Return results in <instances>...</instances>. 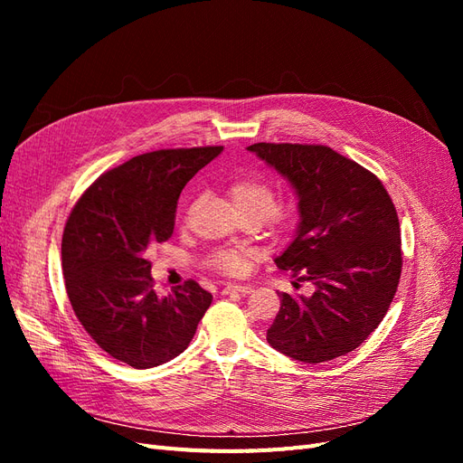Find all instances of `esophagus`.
Here are the masks:
<instances>
[{"label": "esophagus", "mask_w": 463, "mask_h": 463, "mask_svg": "<svg viewBox=\"0 0 463 463\" xmlns=\"http://www.w3.org/2000/svg\"><path fill=\"white\" fill-rule=\"evenodd\" d=\"M250 291H253V286H241V284H228L222 289L223 296H230V293H241V296H247Z\"/></svg>", "instance_id": "esophagus-1"}]
</instances>
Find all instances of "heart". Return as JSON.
<instances>
[{
    "label": "heart",
    "mask_w": 463,
    "mask_h": 463,
    "mask_svg": "<svg viewBox=\"0 0 463 463\" xmlns=\"http://www.w3.org/2000/svg\"><path fill=\"white\" fill-rule=\"evenodd\" d=\"M230 197L233 201L237 214H255L260 220L270 216L276 222L284 218V214L279 213L278 208H274L276 191L272 184L260 175H249V177L233 181L230 185ZM249 262H250V253L247 249L218 250V253L210 257V264H213L216 270L230 276L243 274L247 270Z\"/></svg>",
    "instance_id": "b5f03b06"
}]
</instances>
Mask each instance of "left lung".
I'll use <instances>...</instances> for the list:
<instances>
[{"mask_svg":"<svg viewBox=\"0 0 463 463\" xmlns=\"http://www.w3.org/2000/svg\"><path fill=\"white\" fill-rule=\"evenodd\" d=\"M282 174L299 199V226L276 266L311 298L279 293L269 344L303 363L354 352L381 325L402 274L400 222L374 174L322 145L247 146Z\"/></svg>","mask_w":463,"mask_h":463,"instance_id":"8db88e82","label":"left lung"}]
</instances>
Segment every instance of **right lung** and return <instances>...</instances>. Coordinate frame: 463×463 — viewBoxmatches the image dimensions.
Wrapping results in <instances>:
<instances>
[{
    "label": "right lung",
    "mask_w": 463,
    "mask_h": 463,
    "mask_svg": "<svg viewBox=\"0 0 463 463\" xmlns=\"http://www.w3.org/2000/svg\"><path fill=\"white\" fill-rule=\"evenodd\" d=\"M222 150L135 156L98 177L67 218L61 266L69 301L90 338L135 369L177 357L213 303L194 279L158 298L146 249L170 240L181 191Z\"/></svg>",
    "instance_id": "1"
}]
</instances>
